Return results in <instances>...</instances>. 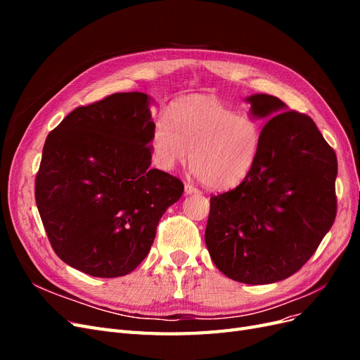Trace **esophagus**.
Returning a JSON list of instances; mask_svg holds the SVG:
<instances>
[{
  "instance_id": "obj_1",
  "label": "esophagus",
  "mask_w": 360,
  "mask_h": 360,
  "mask_svg": "<svg viewBox=\"0 0 360 360\" xmlns=\"http://www.w3.org/2000/svg\"><path fill=\"white\" fill-rule=\"evenodd\" d=\"M184 193H186V195H197V193H200V191L197 188H193L192 184H184Z\"/></svg>"
}]
</instances>
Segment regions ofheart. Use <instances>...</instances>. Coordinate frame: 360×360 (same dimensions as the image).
I'll list each match as a JSON object with an SVG mask.
<instances>
[{"mask_svg": "<svg viewBox=\"0 0 360 360\" xmlns=\"http://www.w3.org/2000/svg\"><path fill=\"white\" fill-rule=\"evenodd\" d=\"M263 139L255 118L237 114L212 96H191L156 117L150 136L156 167L172 171L191 156V168L204 186L226 191L254 169ZM193 151L191 152L190 150Z\"/></svg>", "mask_w": 360, "mask_h": 360, "instance_id": "1", "label": "heart"}]
</instances>
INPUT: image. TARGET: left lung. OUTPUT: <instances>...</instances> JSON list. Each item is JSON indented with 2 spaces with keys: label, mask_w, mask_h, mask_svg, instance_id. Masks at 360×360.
<instances>
[{
  "label": "left lung",
  "mask_w": 360,
  "mask_h": 360,
  "mask_svg": "<svg viewBox=\"0 0 360 360\" xmlns=\"http://www.w3.org/2000/svg\"><path fill=\"white\" fill-rule=\"evenodd\" d=\"M245 102L250 117L269 120L258 159L236 189L210 198L204 237L225 276L274 284L296 274L330 230L338 162L311 117L264 93Z\"/></svg>",
  "instance_id": "obj_1"
}]
</instances>
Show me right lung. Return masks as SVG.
Returning a JSON list of instances; mask_svg holds the SVG:
<instances>
[{
	"instance_id": "obj_1",
	"label": "right lung",
	"mask_w": 360,
	"mask_h": 360,
	"mask_svg": "<svg viewBox=\"0 0 360 360\" xmlns=\"http://www.w3.org/2000/svg\"><path fill=\"white\" fill-rule=\"evenodd\" d=\"M146 93H115L79 106L48 135L36 202L56 254L96 278L124 276L150 252L183 183L151 169Z\"/></svg>"
}]
</instances>
